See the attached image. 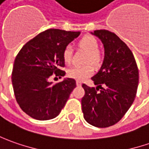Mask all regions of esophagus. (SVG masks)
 Here are the masks:
<instances>
[{"instance_id": "esophagus-1", "label": "esophagus", "mask_w": 149, "mask_h": 149, "mask_svg": "<svg viewBox=\"0 0 149 149\" xmlns=\"http://www.w3.org/2000/svg\"><path fill=\"white\" fill-rule=\"evenodd\" d=\"M81 85V81H77V86H80Z\"/></svg>"}]
</instances>
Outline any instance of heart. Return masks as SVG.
I'll return each mask as SVG.
<instances>
[{
	"instance_id": "obj_1",
	"label": "heart",
	"mask_w": 149,
	"mask_h": 149,
	"mask_svg": "<svg viewBox=\"0 0 149 149\" xmlns=\"http://www.w3.org/2000/svg\"><path fill=\"white\" fill-rule=\"evenodd\" d=\"M78 45L81 49L88 52L86 58L87 63L98 66L101 61V54L99 51V43L92 35H86L79 40ZM72 47L71 44L65 46L63 50V58L66 64H70L72 60ZM94 72V68L91 65L86 66H73L68 70V76L71 78L78 81H83L91 77Z\"/></svg>"
}]
</instances>
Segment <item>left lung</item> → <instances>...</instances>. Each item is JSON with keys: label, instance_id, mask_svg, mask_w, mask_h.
<instances>
[{"label": "left lung", "instance_id": "obj_1", "mask_svg": "<svg viewBox=\"0 0 149 149\" xmlns=\"http://www.w3.org/2000/svg\"><path fill=\"white\" fill-rule=\"evenodd\" d=\"M94 34L104 44L105 58L100 71L91 77L97 87L82 84L85 95L81 109L87 123L106 128L120 120L133 104L139 85V68L130 49L116 33L100 29Z\"/></svg>", "mask_w": 149, "mask_h": 149}]
</instances>
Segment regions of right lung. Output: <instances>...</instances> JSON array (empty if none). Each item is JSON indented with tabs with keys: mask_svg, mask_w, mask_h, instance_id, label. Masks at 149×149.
<instances>
[{
	"mask_svg": "<svg viewBox=\"0 0 149 149\" xmlns=\"http://www.w3.org/2000/svg\"><path fill=\"white\" fill-rule=\"evenodd\" d=\"M80 32L49 29L30 39L19 50L12 70L14 94L24 112L35 120H47L58 116L72 90L73 78L53 83V74L63 77V50Z\"/></svg>",
	"mask_w": 149,
	"mask_h": 149,
	"instance_id": "obj_1",
	"label": "right lung"
}]
</instances>
